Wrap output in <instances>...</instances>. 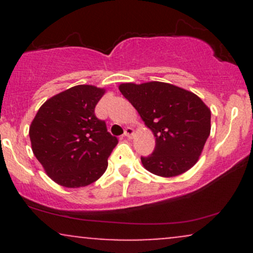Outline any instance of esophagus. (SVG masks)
<instances>
[{"label": "esophagus", "mask_w": 253, "mask_h": 253, "mask_svg": "<svg viewBox=\"0 0 253 253\" xmlns=\"http://www.w3.org/2000/svg\"><path fill=\"white\" fill-rule=\"evenodd\" d=\"M133 134H134V130H133L132 127H127V128L125 129L124 135L126 136V138H132Z\"/></svg>", "instance_id": "esophagus-1"}]
</instances>
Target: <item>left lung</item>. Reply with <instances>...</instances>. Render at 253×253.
I'll use <instances>...</instances> for the list:
<instances>
[{
  "label": "left lung",
  "mask_w": 253,
  "mask_h": 253,
  "mask_svg": "<svg viewBox=\"0 0 253 253\" xmlns=\"http://www.w3.org/2000/svg\"><path fill=\"white\" fill-rule=\"evenodd\" d=\"M119 90L156 138L152 155L141 157L145 169L175 177L193 168L211 133V109L201 98L163 82L123 83Z\"/></svg>",
  "instance_id": "8db88e82"
}]
</instances>
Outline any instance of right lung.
<instances>
[{
  "instance_id": "add662e5",
  "label": "right lung",
  "mask_w": 253,
  "mask_h": 253,
  "mask_svg": "<svg viewBox=\"0 0 253 253\" xmlns=\"http://www.w3.org/2000/svg\"><path fill=\"white\" fill-rule=\"evenodd\" d=\"M104 92L88 84L72 86L48 98L32 121L34 156L46 173L63 187H85L107 170V159L118 139L95 115Z\"/></svg>"
}]
</instances>
